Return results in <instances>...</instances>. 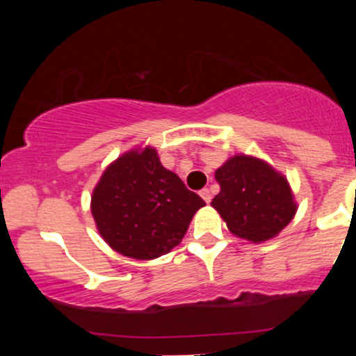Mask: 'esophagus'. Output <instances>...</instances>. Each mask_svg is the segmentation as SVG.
Listing matches in <instances>:
<instances>
[{
    "label": "esophagus",
    "mask_w": 356,
    "mask_h": 356,
    "mask_svg": "<svg viewBox=\"0 0 356 356\" xmlns=\"http://www.w3.org/2000/svg\"><path fill=\"white\" fill-rule=\"evenodd\" d=\"M199 194H201V197H202L204 201H206L207 204L212 201V194H211V189L204 188V189H201V191H199Z\"/></svg>",
    "instance_id": "34e87169"
}]
</instances>
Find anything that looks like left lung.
Returning <instances> with one entry per match:
<instances>
[{"label":"left lung","mask_w":356,"mask_h":356,"mask_svg":"<svg viewBox=\"0 0 356 356\" xmlns=\"http://www.w3.org/2000/svg\"><path fill=\"white\" fill-rule=\"evenodd\" d=\"M220 193L211 206L233 235L254 243L279 235L296 212L290 184L264 160L235 155L217 168Z\"/></svg>","instance_id":"8db88e82"}]
</instances>
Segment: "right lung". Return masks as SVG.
I'll return each mask as SVG.
<instances>
[{"label": "right lung", "mask_w": 356, "mask_h": 356, "mask_svg": "<svg viewBox=\"0 0 356 356\" xmlns=\"http://www.w3.org/2000/svg\"><path fill=\"white\" fill-rule=\"evenodd\" d=\"M206 202L152 147L129 150L102 175L92 194V216L102 238L120 254L155 259L179 245Z\"/></svg>", "instance_id": "obj_1"}]
</instances>
